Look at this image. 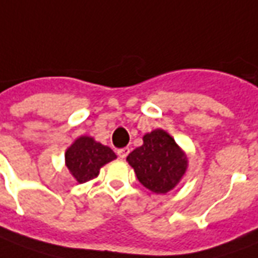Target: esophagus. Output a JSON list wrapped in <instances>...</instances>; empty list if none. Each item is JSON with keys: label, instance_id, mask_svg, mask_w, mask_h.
I'll return each instance as SVG.
<instances>
[{"label": "esophagus", "instance_id": "34e87169", "mask_svg": "<svg viewBox=\"0 0 258 258\" xmlns=\"http://www.w3.org/2000/svg\"><path fill=\"white\" fill-rule=\"evenodd\" d=\"M128 153H130L128 148H123V149H119V150H117V156H119L120 158H125L127 156H128Z\"/></svg>", "mask_w": 258, "mask_h": 258}]
</instances>
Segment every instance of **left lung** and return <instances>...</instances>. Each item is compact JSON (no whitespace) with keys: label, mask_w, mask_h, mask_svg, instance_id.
I'll list each match as a JSON object with an SVG mask.
<instances>
[{"label":"left lung","mask_w":258,"mask_h":258,"mask_svg":"<svg viewBox=\"0 0 258 258\" xmlns=\"http://www.w3.org/2000/svg\"><path fill=\"white\" fill-rule=\"evenodd\" d=\"M142 139V146L133 150L127 161L144 187L154 194L171 191L186 175L187 154L165 130H153Z\"/></svg>","instance_id":"obj_1"}]
</instances>
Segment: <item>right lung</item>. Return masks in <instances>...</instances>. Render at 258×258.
<instances>
[{
    "mask_svg": "<svg viewBox=\"0 0 258 258\" xmlns=\"http://www.w3.org/2000/svg\"><path fill=\"white\" fill-rule=\"evenodd\" d=\"M117 156L108 146L97 142L93 137L82 135L66 150V167L78 183H86L98 176L105 164Z\"/></svg>",
    "mask_w": 258,
    "mask_h": 258,
    "instance_id": "1",
    "label": "right lung"
}]
</instances>
